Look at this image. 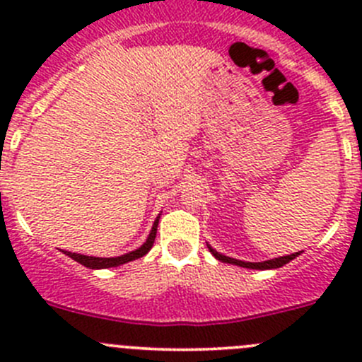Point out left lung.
Masks as SVG:
<instances>
[{
    "instance_id": "obj_1",
    "label": "left lung",
    "mask_w": 362,
    "mask_h": 362,
    "mask_svg": "<svg viewBox=\"0 0 362 362\" xmlns=\"http://www.w3.org/2000/svg\"><path fill=\"white\" fill-rule=\"evenodd\" d=\"M208 250L211 252V254L215 255V259H218L221 262H229V264H236V266H242V268H250V269H275V268H282L284 264H287V262H291L293 259L298 257L301 252H294V254L291 255H284V257H275V259H269V261H262V262H245V261H240V259H233V257H228V255H222L218 254L217 250L211 249L210 245H208Z\"/></svg>"
}]
</instances>
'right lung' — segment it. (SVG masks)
<instances>
[{
	"instance_id": "add662e5",
	"label": "right lung",
	"mask_w": 362,
	"mask_h": 362,
	"mask_svg": "<svg viewBox=\"0 0 362 362\" xmlns=\"http://www.w3.org/2000/svg\"><path fill=\"white\" fill-rule=\"evenodd\" d=\"M158 224H159V217L156 218L154 226H152L151 235H148L147 242H145L140 249L127 252V254L119 255V257H93V255H82V254H75V252H64V254L69 255L71 259H75L76 262H80V264L86 266V268H90V269L115 268V266L124 264V262H129V261H134V259L144 257V255L152 249V245H154V240H156V233H158Z\"/></svg>"
}]
</instances>
